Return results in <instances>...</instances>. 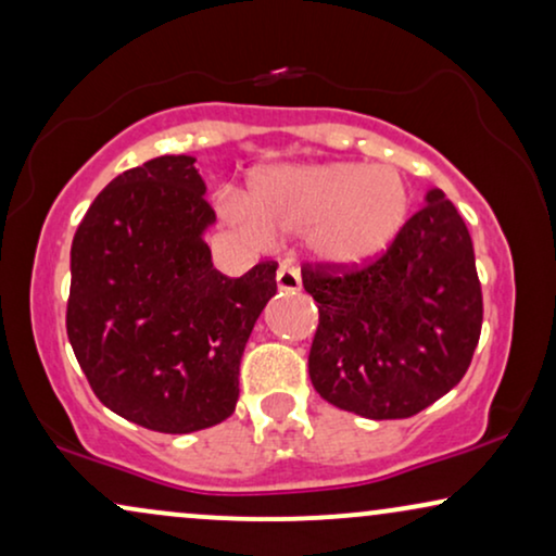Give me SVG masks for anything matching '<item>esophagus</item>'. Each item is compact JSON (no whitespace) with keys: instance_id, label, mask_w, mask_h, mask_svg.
<instances>
[{"instance_id":"34e87169","label":"esophagus","mask_w":556,"mask_h":556,"mask_svg":"<svg viewBox=\"0 0 556 556\" xmlns=\"http://www.w3.org/2000/svg\"><path fill=\"white\" fill-rule=\"evenodd\" d=\"M277 287H279V292H300V287H302L300 271L290 264H282L277 269Z\"/></svg>"}]
</instances>
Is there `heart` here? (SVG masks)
<instances>
[{
    "label": "heart",
    "mask_w": 556,
    "mask_h": 556,
    "mask_svg": "<svg viewBox=\"0 0 556 556\" xmlns=\"http://www.w3.org/2000/svg\"><path fill=\"white\" fill-rule=\"evenodd\" d=\"M228 215L256 238L298 236L323 262L359 266L390 249L410 215V189L395 168L349 161L274 166L251 179Z\"/></svg>",
    "instance_id": "obj_1"
}]
</instances>
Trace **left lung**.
Here are the masks:
<instances>
[{"instance_id": "obj_1", "label": "left lung", "mask_w": 556, "mask_h": 556, "mask_svg": "<svg viewBox=\"0 0 556 556\" xmlns=\"http://www.w3.org/2000/svg\"><path fill=\"white\" fill-rule=\"evenodd\" d=\"M318 305L313 388L371 420L410 418L467 375L482 330L469 230L441 189L362 266L302 264Z\"/></svg>"}]
</instances>
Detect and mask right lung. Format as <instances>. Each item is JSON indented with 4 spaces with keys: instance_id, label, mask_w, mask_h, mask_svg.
Masks as SVG:
<instances>
[{
    "instance_id": "add662e5",
    "label": "right lung",
    "mask_w": 556,
    "mask_h": 556,
    "mask_svg": "<svg viewBox=\"0 0 556 556\" xmlns=\"http://www.w3.org/2000/svg\"><path fill=\"white\" fill-rule=\"evenodd\" d=\"M215 210L192 156L128 168L97 194L72 243L66 333L112 413L159 433L226 420L254 323L277 294V264L243 277L213 266Z\"/></svg>"
}]
</instances>
